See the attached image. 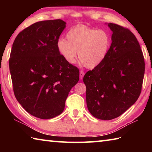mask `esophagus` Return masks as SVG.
Listing matches in <instances>:
<instances>
[{"instance_id":"34e87169","label":"esophagus","mask_w":152,"mask_h":152,"mask_svg":"<svg viewBox=\"0 0 152 152\" xmlns=\"http://www.w3.org/2000/svg\"><path fill=\"white\" fill-rule=\"evenodd\" d=\"M84 76V72L83 71H80V79L82 80V78H83V77Z\"/></svg>"}]
</instances>
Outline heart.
I'll return each mask as SVG.
<instances>
[{
    "instance_id": "heart-1",
    "label": "heart",
    "mask_w": 152,
    "mask_h": 152,
    "mask_svg": "<svg viewBox=\"0 0 152 152\" xmlns=\"http://www.w3.org/2000/svg\"><path fill=\"white\" fill-rule=\"evenodd\" d=\"M66 38L58 40L57 48L69 64L75 62L78 51L82 63L87 68H94L104 61L109 52L110 37L105 30L79 25L68 31Z\"/></svg>"
}]
</instances>
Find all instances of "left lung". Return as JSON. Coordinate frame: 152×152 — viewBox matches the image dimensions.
Instances as JSON below:
<instances>
[{"label":"left lung","mask_w":152,"mask_h":152,"mask_svg":"<svg viewBox=\"0 0 152 152\" xmlns=\"http://www.w3.org/2000/svg\"><path fill=\"white\" fill-rule=\"evenodd\" d=\"M107 25L113 34L107 57L83 78L88 109L101 120L119 117L137 101L145 72L142 51L133 33L117 24Z\"/></svg>","instance_id":"obj_1"}]
</instances>
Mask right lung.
I'll list each match as a JSON object with an SVG mask.
<instances>
[{"label": "right lung", "instance_id": "1", "mask_svg": "<svg viewBox=\"0 0 152 152\" xmlns=\"http://www.w3.org/2000/svg\"><path fill=\"white\" fill-rule=\"evenodd\" d=\"M61 19L35 23L20 32L9 59L15 96L33 116L49 119L60 115L79 70L65 60L57 42L66 28Z\"/></svg>", "mask_w": 152, "mask_h": 152}]
</instances>
